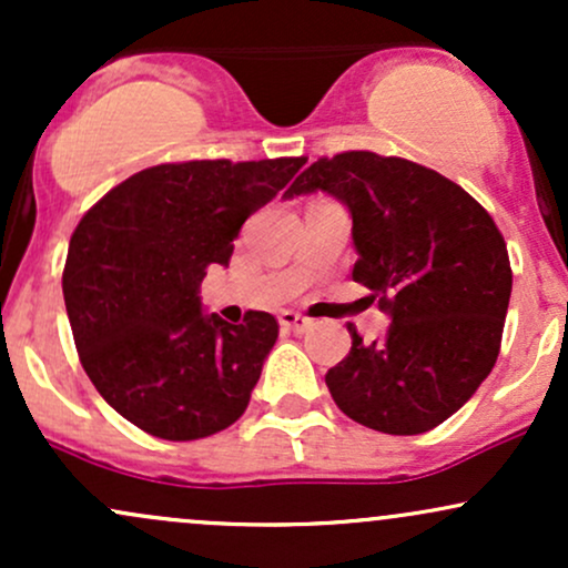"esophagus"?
I'll return each mask as SVG.
<instances>
[{"label": "esophagus", "instance_id": "34e87169", "mask_svg": "<svg viewBox=\"0 0 568 568\" xmlns=\"http://www.w3.org/2000/svg\"><path fill=\"white\" fill-rule=\"evenodd\" d=\"M280 325L293 331V334H306V331L312 328V321H310V317L298 315V312L285 310V312H280Z\"/></svg>", "mask_w": 568, "mask_h": 568}]
</instances>
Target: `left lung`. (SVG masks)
<instances>
[{
  "label": "left lung",
  "instance_id": "left-lung-1",
  "mask_svg": "<svg viewBox=\"0 0 568 568\" xmlns=\"http://www.w3.org/2000/svg\"><path fill=\"white\" fill-rule=\"evenodd\" d=\"M323 192L347 207L352 280L389 317L387 336L325 374L336 406L387 435L438 427L491 374L510 304L507 245L491 216L454 181L416 162L344 152L312 162L285 200Z\"/></svg>",
  "mask_w": 568,
  "mask_h": 568
}]
</instances>
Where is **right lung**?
<instances>
[{"label": "right lung", "instance_id": "right-lung-1", "mask_svg": "<svg viewBox=\"0 0 568 568\" xmlns=\"http://www.w3.org/2000/svg\"><path fill=\"white\" fill-rule=\"evenodd\" d=\"M304 158L194 160L130 175L71 234L63 302L84 374L143 433L197 440L247 408L277 342L270 312L205 315L200 283L226 266L245 219Z\"/></svg>", "mask_w": 568, "mask_h": 568}]
</instances>
